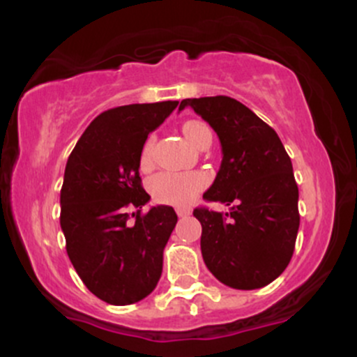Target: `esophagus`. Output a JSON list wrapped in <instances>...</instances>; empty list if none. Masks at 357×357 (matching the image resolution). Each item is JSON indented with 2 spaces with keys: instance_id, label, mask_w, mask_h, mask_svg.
Returning a JSON list of instances; mask_svg holds the SVG:
<instances>
[{
  "instance_id": "1",
  "label": "esophagus",
  "mask_w": 357,
  "mask_h": 357,
  "mask_svg": "<svg viewBox=\"0 0 357 357\" xmlns=\"http://www.w3.org/2000/svg\"><path fill=\"white\" fill-rule=\"evenodd\" d=\"M176 213H178V216H188V215H191V210L190 208H176Z\"/></svg>"
}]
</instances>
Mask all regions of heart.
Returning a JSON list of instances; mask_svg holds the SVG:
<instances>
[{
    "instance_id": "1",
    "label": "heart",
    "mask_w": 357,
    "mask_h": 357,
    "mask_svg": "<svg viewBox=\"0 0 357 357\" xmlns=\"http://www.w3.org/2000/svg\"><path fill=\"white\" fill-rule=\"evenodd\" d=\"M183 134L192 146L198 147L204 137L211 136V130L206 124L199 121H188L183 126ZM154 136L146 139L141 151V165L149 166L153 162ZM204 188V178L195 173H159L149 183V190L154 199L159 203L178 204L184 206L190 204Z\"/></svg>"
}]
</instances>
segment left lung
<instances>
[{"mask_svg": "<svg viewBox=\"0 0 357 357\" xmlns=\"http://www.w3.org/2000/svg\"><path fill=\"white\" fill-rule=\"evenodd\" d=\"M218 134L221 166L203 195L230 213L196 208L202 253L221 284L240 290L268 285L289 265L301 223L298 188L280 137L241 102L227 96L181 100Z\"/></svg>", "mask_w": 357, "mask_h": 357, "instance_id": "obj_1", "label": "left lung"}]
</instances>
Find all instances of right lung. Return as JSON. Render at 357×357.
Here are the masks:
<instances>
[{
	"label": "right lung",
	"instance_id": "add662e5",
	"mask_svg": "<svg viewBox=\"0 0 357 357\" xmlns=\"http://www.w3.org/2000/svg\"><path fill=\"white\" fill-rule=\"evenodd\" d=\"M178 100L121 105L90 122L68 155L60 191V225L67 253L85 287L112 305L149 296L162 272V252L176 221L171 206L141 208L151 196L139 166L149 132ZM127 207H136L128 223Z\"/></svg>",
	"mask_w": 357,
	"mask_h": 357
}]
</instances>
